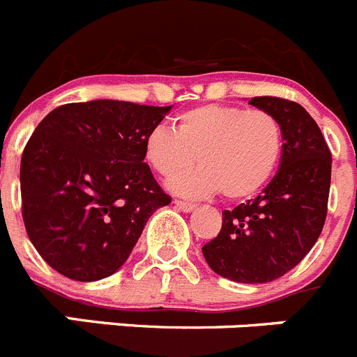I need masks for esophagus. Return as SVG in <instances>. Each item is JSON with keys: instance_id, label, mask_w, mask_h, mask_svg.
I'll list each match as a JSON object with an SVG mask.
<instances>
[{"instance_id": "1", "label": "esophagus", "mask_w": 357, "mask_h": 357, "mask_svg": "<svg viewBox=\"0 0 357 357\" xmlns=\"http://www.w3.org/2000/svg\"><path fill=\"white\" fill-rule=\"evenodd\" d=\"M174 206H176V208H178V209H181V211H185V213L194 211V209L197 208V206L192 204V202H185V201H174Z\"/></svg>"}]
</instances>
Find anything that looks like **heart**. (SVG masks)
I'll list each match as a JSON object with an SVG mask.
<instances>
[{
	"label": "heart",
	"instance_id": "obj_1",
	"mask_svg": "<svg viewBox=\"0 0 357 357\" xmlns=\"http://www.w3.org/2000/svg\"><path fill=\"white\" fill-rule=\"evenodd\" d=\"M284 132L266 111L204 103L174 118V130L155 126L144 139V158L160 176H174L197 161L195 172L171 178L167 186L183 197H208L224 190L232 201L261 192L278 167Z\"/></svg>",
	"mask_w": 357,
	"mask_h": 357
}]
</instances>
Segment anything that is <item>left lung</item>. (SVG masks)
Returning a JSON list of instances; mask_svg holds the SVG:
<instances>
[{"instance_id":"obj_1","label":"left lung","mask_w":357,"mask_h":357,"mask_svg":"<svg viewBox=\"0 0 357 357\" xmlns=\"http://www.w3.org/2000/svg\"><path fill=\"white\" fill-rule=\"evenodd\" d=\"M248 103L282 126L280 169L254 201L222 213V231L202 246V254L216 275L238 284H268L298 266L321 236L331 153L299 103L276 96H255Z\"/></svg>"}]
</instances>
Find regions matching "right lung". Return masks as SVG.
Masks as SVG:
<instances>
[{"label":"right lung","mask_w":357,"mask_h":357,"mask_svg":"<svg viewBox=\"0 0 357 357\" xmlns=\"http://www.w3.org/2000/svg\"><path fill=\"white\" fill-rule=\"evenodd\" d=\"M169 107L66 103L40 121L21 160L26 232L51 268L77 282L118 271L149 216L171 204L144 162Z\"/></svg>","instance_id":"right-lung-1"}]
</instances>
